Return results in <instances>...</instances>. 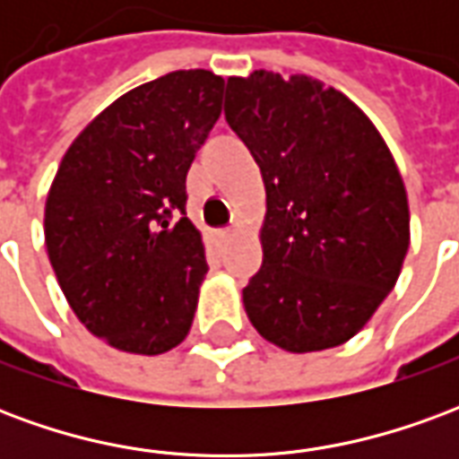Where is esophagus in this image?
I'll return each instance as SVG.
<instances>
[{"label":"esophagus","mask_w":459,"mask_h":459,"mask_svg":"<svg viewBox=\"0 0 459 459\" xmlns=\"http://www.w3.org/2000/svg\"><path fill=\"white\" fill-rule=\"evenodd\" d=\"M236 233H238V226H230V229L223 230L221 236H223V238H230V236H236Z\"/></svg>","instance_id":"esophagus-1"}]
</instances>
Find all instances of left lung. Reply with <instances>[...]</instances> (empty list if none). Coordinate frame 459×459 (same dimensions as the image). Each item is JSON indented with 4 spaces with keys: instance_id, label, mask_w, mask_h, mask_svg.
I'll list each match as a JSON object with an SVG mask.
<instances>
[{
    "instance_id": "1",
    "label": "left lung",
    "mask_w": 459,
    "mask_h": 459,
    "mask_svg": "<svg viewBox=\"0 0 459 459\" xmlns=\"http://www.w3.org/2000/svg\"><path fill=\"white\" fill-rule=\"evenodd\" d=\"M226 122L258 161L263 265L243 288L253 327L285 351L349 342L401 275L411 213L384 137L309 75L229 78Z\"/></svg>"
}]
</instances>
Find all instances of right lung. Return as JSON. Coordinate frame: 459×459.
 I'll list each match as a JSON object with an SVG mask.
<instances>
[{"mask_svg": "<svg viewBox=\"0 0 459 459\" xmlns=\"http://www.w3.org/2000/svg\"><path fill=\"white\" fill-rule=\"evenodd\" d=\"M221 98L211 71L161 75L105 108L56 171L48 260L75 317L120 351L164 354L189 334L209 265L186 219V171Z\"/></svg>", "mask_w": 459, "mask_h": 459, "instance_id": "1", "label": "right lung"}]
</instances>
